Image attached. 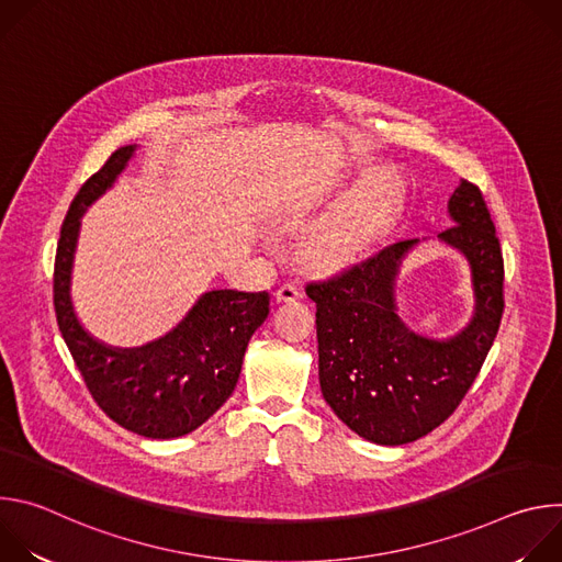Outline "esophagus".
Masks as SVG:
<instances>
[{"mask_svg":"<svg viewBox=\"0 0 562 562\" xmlns=\"http://www.w3.org/2000/svg\"><path fill=\"white\" fill-rule=\"evenodd\" d=\"M302 297V289L297 286V284H293V282H286V284H282L278 291H276V300L278 302H295V300H300Z\"/></svg>","mask_w":562,"mask_h":562,"instance_id":"esophagus-1","label":"esophagus"}]
</instances>
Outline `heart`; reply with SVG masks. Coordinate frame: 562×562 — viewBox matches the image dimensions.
I'll return each mask as SVG.
<instances>
[{
  "mask_svg": "<svg viewBox=\"0 0 562 562\" xmlns=\"http://www.w3.org/2000/svg\"><path fill=\"white\" fill-rule=\"evenodd\" d=\"M400 202L403 187L391 173L364 180L313 233V258L327 267L353 262L393 224Z\"/></svg>",
  "mask_w": 562,
  "mask_h": 562,
  "instance_id": "heart-1",
  "label": "heart"
}]
</instances>
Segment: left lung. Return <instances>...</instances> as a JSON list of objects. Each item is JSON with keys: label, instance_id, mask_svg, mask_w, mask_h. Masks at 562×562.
<instances>
[{"label": "left lung", "instance_id": "1", "mask_svg": "<svg viewBox=\"0 0 562 562\" xmlns=\"http://www.w3.org/2000/svg\"><path fill=\"white\" fill-rule=\"evenodd\" d=\"M453 226L438 235L471 269L473 315L445 340L412 331L395 304V278L420 239L395 243L345 273L308 282L315 302L319 389L334 414L375 445H407L442 425L483 367L501 327L503 254L480 189L449 198Z\"/></svg>", "mask_w": 562, "mask_h": 562}]
</instances>
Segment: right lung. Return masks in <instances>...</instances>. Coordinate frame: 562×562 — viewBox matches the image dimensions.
I'll list each match as a JSON object with an SVG mask.
<instances>
[{
    "label": "right lung",
    "instance_id": "obj_1",
    "mask_svg": "<svg viewBox=\"0 0 562 562\" xmlns=\"http://www.w3.org/2000/svg\"><path fill=\"white\" fill-rule=\"evenodd\" d=\"M133 153L135 144L117 148L75 195L57 243L53 302L61 338L100 409L137 436L169 440L195 431L226 403L247 345L269 315V293L209 291L173 331L135 349L106 347L79 325L70 273L82 215L115 184Z\"/></svg>",
    "mask_w": 562,
    "mask_h": 562
}]
</instances>
